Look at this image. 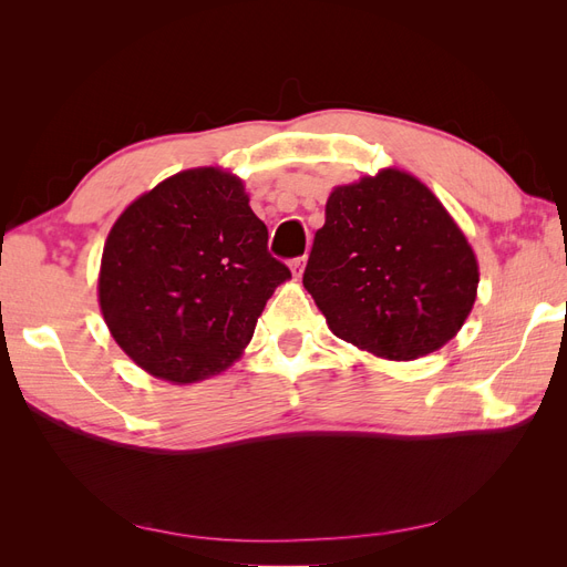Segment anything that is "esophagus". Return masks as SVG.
Listing matches in <instances>:
<instances>
[{
	"label": "esophagus",
	"mask_w": 567,
	"mask_h": 567,
	"mask_svg": "<svg viewBox=\"0 0 567 567\" xmlns=\"http://www.w3.org/2000/svg\"><path fill=\"white\" fill-rule=\"evenodd\" d=\"M302 269H305V257H293V260H290V271H293V277H302Z\"/></svg>",
	"instance_id": "34e87169"
}]
</instances>
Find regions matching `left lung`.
Here are the masks:
<instances>
[{
    "label": "left lung",
    "instance_id": "obj_1",
    "mask_svg": "<svg viewBox=\"0 0 567 567\" xmlns=\"http://www.w3.org/2000/svg\"><path fill=\"white\" fill-rule=\"evenodd\" d=\"M477 281L473 248L452 215L392 167L333 188L302 274L338 338L398 362L456 336Z\"/></svg>",
    "mask_w": 567,
    "mask_h": 567
}]
</instances>
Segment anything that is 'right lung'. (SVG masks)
<instances>
[{
    "label": "right lung",
    "instance_id": "obj_1",
    "mask_svg": "<svg viewBox=\"0 0 567 567\" xmlns=\"http://www.w3.org/2000/svg\"><path fill=\"white\" fill-rule=\"evenodd\" d=\"M241 179L196 167L136 198L113 225L99 274L111 336L156 379L196 383L231 367L290 269Z\"/></svg>",
    "mask_w": 567,
    "mask_h": 567
}]
</instances>
